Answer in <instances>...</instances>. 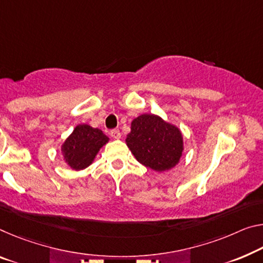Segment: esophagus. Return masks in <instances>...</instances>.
Wrapping results in <instances>:
<instances>
[{
    "label": "esophagus",
    "mask_w": 263,
    "mask_h": 263,
    "mask_svg": "<svg viewBox=\"0 0 263 263\" xmlns=\"http://www.w3.org/2000/svg\"><path fill=\"white\" fill-rule=\"evenodd\" d=\"M110 135L114 139H119L120 138V131L118 130V128H114V130H111Z\"/></svg>",
    "instance_id": "obj_1"
}]
</instances>
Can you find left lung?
<instances>
[{"mask_svg":"<svg viewBox=\"0 0 263 263\" xmlns=\"http://www.w3.org/2000/svg\"><path fill=\"white\" fill-rule=\"evenodd\" d=\"M126 144L140 164L158 172L174 167L182 153L179 128L154 115H141L133 120Z\"/></svg>","mask_w":263,"mask_h":263,"instance_id":"left-lung-1","label":"left lung"}]
</instances>
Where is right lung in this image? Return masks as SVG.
<instances>
[{
	"instance_id": "add662e5",
	"label": "right lung",
	"mask_w": 263,
	"mask_h": 263,
	"mask_svg": "<svg viewBox=\"0 0 263 263\" xmlns=\"http://www.w3.org/2000/svg\"><path fill=\"white\" fill-rule=\"evenodd\" d=\"M107 140L109 138L99 128L85 124L78 125L65 140L62 152L70 167L79 171L92 162L99 148L106 144Z\"/></svg>"
}]
</instances>
